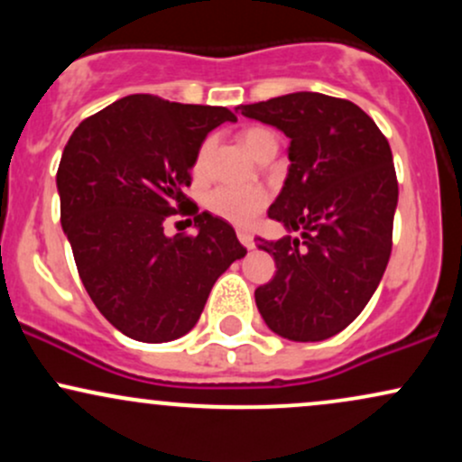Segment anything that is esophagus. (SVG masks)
Returning <instances> with one entry per match:
<instances>
[{
  "instance_id": "1",
  "label": "esophagus",
  "mask_w": 462,
  "mask_h": 462,
  "mask_svg": "<svg viewBox=\"0 0 462 462\" xmlns=\"http://www.w3.org/2000/svg\"><path fill=\"white\" fill-rule=\"evenodd\" d=\"M236 236H238V241H241L243 245H245L247 249H252V247H254V236L249 235L247 230H238V232H236Z\"/></svg>"
}]
</instances>
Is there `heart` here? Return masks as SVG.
<instances>
[{
	"label": "heart",
	"instance_id": "b5f03b06",
	"mask_svg": "<svg viewBox=\"0 0 462 462\" xmlns=\"http://www.w3.org/2000/svg\"><path fill=\"white\" fill-rule=\"evenodd\" d=\"M245 150L252 153L254 158L258 153L267 150V147H275L278 150V139L272 130L264 128H252L245 130L241 136ZM206 147L199 152L198 167L204 162ZM269 195L267 190L261 187H235V184H221V187L213 189L206 198V208L210 213L219 217V219L230 221L235 226H249L258 215L263 213V208L267 206Z\"/></svg>",
	"mask_w": 462,
	"mask_h": 462
}]
</instances>
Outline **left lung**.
<instances>
[{
    "label": "left lung",
    "mask_w": 462,
    "mask_h": 462,
    "mask_svg": "<svg viewBox=\"0 0 462 462\" xmlns=\"http://www.w3.org/2000/svg\"><path fill=\"white\" fill-rule=\"evenodd\" d=\"M291 139L289 173L269 219L289 232L256 238L273 256L272 282L258 286V312L289 341H323L363 312L391 256L397 178L389 141L347 99L289 93L238 106Z\"/></svg>",
    "instance_id": "left-lung-1"
}]
</instances>
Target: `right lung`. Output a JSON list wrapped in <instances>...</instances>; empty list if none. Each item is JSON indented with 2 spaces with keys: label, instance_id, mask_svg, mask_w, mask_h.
<instances>
[{
  "label": "right lung",
  "instance_id": "right-lung-1",
  "mask_svg": "<svg viewBox=\"0 0 462 462\" xmlns=\"http://www.w3.org/2000/svg\"><path fill=\"white\" fill-rule=\"evenodd\" d=\"M236 116L224 106L128 95L73 130L56 187L60 224L93 304L143 343L184 337L221 273L247 254L230 224L193 217L198 235H164L182 213L201 143ZM190 221V219H187Z\"/></svg>",
  "mask_w": 462,
  "mask_h": 462
}]
</instances>
